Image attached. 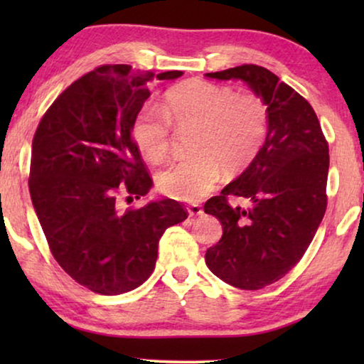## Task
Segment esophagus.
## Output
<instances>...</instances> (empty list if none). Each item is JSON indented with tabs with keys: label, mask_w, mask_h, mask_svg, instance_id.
<instances>
[{
	"label": "esophagus",
	"mask_w": 364,
	"mask_h": 364,
	"mask_svg": "<svg viewBox=\"0 0 364 364\" xmlns=\"http://www.w3.org/2000/svg\"><path fill=\"white\" fill-rule=\"evenodd\" d=\"M187 212H188V215H191V217H198V215H202V213H203L202 207L198 205V203H191V205L187 207Z\"/></svg>",
	"instance_id": "1"
}]
</instances>
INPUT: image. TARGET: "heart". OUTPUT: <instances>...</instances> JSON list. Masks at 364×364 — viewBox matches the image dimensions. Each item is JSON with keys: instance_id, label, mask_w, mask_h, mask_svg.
Returning <instances> with one entry per match:
<instances>
[{"instance_id": "obj_1", "label": "heart", "mask_w": 364, "mask_h": 364, "mask_svg": "<svg viewBox=\"0 0 364 364\" xmlns=\"http://www.w3.org/2000/svg\"><path fill=\"white\" fill-rule=\"evenodd\" d=\"M164 112L144 109L134 124V141L147 161L161 162L171 151L172 126L196 131L193 156L172 162L157 176L162 193L182 202H197L213 191L222 166L230 173L245 168L268 131V107L258 94H237L230 86L200 79L172 87Z\"/></svg>"}]
</instances>
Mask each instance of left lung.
<instances>
[{
	"instance_id": "obj_1",
	"label": "left lung",
	"mask_w": 364,
	"mask_h": 364,
	"mask_svg": "<svg viewBox=\"0 0 364 364\" xmlns=\"http://www.w3.org/2000/svg\"><path fill=\"white\" fill-rule=\"evenodd\" d=\"M207 77L237 79L268 107L260 151L235 181L205 203L223 233L205 253L213 275L242 290L278 282L300 262L326 210L328 144L310 102L262 66L243 64ZM228 195L248 198V209L230 208Z\"/></svg>"
}]
</instances>
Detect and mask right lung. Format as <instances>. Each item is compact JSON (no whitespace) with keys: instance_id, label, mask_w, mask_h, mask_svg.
Returning <instances> with one entry per match:
<instances>
[{"instance_id":"1","label":"right lung","mask_w":364,"mask_h":364,"mask_svg":"<svg viewBox=\"0 0 364 364\" xmlns=\"http://www.w3.org/2000/svg\"><path fill=\"white\" fill-rule=\"evenodd\" d=\"M181 71L102 66L74 81L44 114L31 149L29 193L53 257L99 295H121L151 277L166 228L187 218L172 198L119 208L117 193L152 187L132 129L154 79Z\"/></svg>"}]
</instances>
